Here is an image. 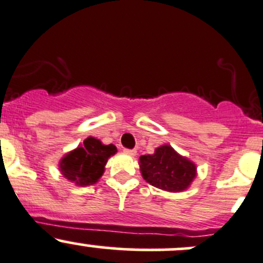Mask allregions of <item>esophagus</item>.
<instances>
[{
	"label": "esophagus",
	"instance_id": "obj_1",
	"mask_svg": "<svg viewBox=\"0 0 263 263\" xmlns=\"http://www.w3.org/2000/svg\"><path fill=\"white\" fill-rule=\"evenodd\" d=\"M123 153L127 154V155H129V156H135V155H136V150H129V148H124Z\"/></svg>",
	"mask_w": 263,
	"mask_h": 263
}]
</instances>
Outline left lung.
Segmentation results:
<instances>
[{"label": "left lung", "mask_w": 263, "mask_h": 263, "mask_svg": "<svg viewBox=\"0 0 263 263\" xmlns=\"http://www.w3.org/2000/svg\"><path fill=\"white\" fill-rule=\"evenodd\" d=\"M139 165L145 181L166 192L185 191L197 176L196 164L168 144L156 147L151 155L140 156Z\"/></svg>", "instance_id": "8db88e82"}]
</instances>
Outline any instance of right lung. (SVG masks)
Returning <instances> with one entry per match:
<instances>
[{
  "label": "right lung",
  "instance_id": "add662e5",
  "mask_svg": "<svg viewBox=\"0 0 263 263\" xmlns=\"http://www.w3.org/2000/svg\"><path fill=\"white\" fill-rule=\"evenodd\" d=\"M116 153L117 147L113 144L104 145L100 140L89 136L78 147L63 155L58 169L68 182L86 187L99 181L108 159Z\"/></svg>",
  "mask_w": 263,
  "mask_h": 263
}]
</instances>
